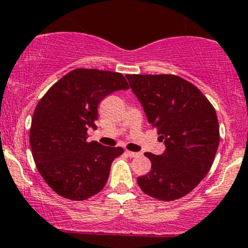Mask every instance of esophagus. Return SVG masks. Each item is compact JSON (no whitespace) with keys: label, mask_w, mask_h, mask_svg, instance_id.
I'll list each match as a JSON object with an SVG mask.
<instances>
[{"label":"esophagus","mask_w":248,"mask_h":248,"mask_svg":"<svg viewBox=\"0 0 248 248\" xmlns=\"http://www.w3.org/2000/svg\"><path fill=\"white\" fill-rule=\"evenodd\" d=\"M126 154H127V156H129V157H132V158L137 157L140 155L139 153H134V151H129V150H126Z\"/></svg>","instance_id":"1"}]
</instances>
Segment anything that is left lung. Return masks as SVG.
<instances>
[{
  "mask_svg": "<svg viewBox=\"0 0 248 248\" xmlns=\"http://www.w3.org/2000/svg\"><path fill=\"white\" fill-rule=\"evenodd\" d=\"M130 88L166 149L160 156L145 153L148 174L140 188L160 201H174L192 192L213 165L219 144L217 114L205 95L175 75H126Z\"/></svg>",
  "mask_w": 248,
  "mask_h": 248,
  "instance_id": "8db88e82",
  "label": "left lung"
}]
</instances>
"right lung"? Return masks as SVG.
<instances>
[{"instance_id":"obj_1","label":"right lung","mask_w":248,"mask_h":248,"mask_svg":"<svg viewBox=\"0 0 248 248\" xmlns=\"http://www.w3.org/2000/svg\"><path fill=\"white\" fill-rule=\"evenodd\" d=\"M128 88L120 73L77 68L39 100L30 145L39 173L58 195L83 201L104 188L112 162L124 149L88 142V129L97 128L98 104L112 92Z\"/></svg>"}]
</instances>
